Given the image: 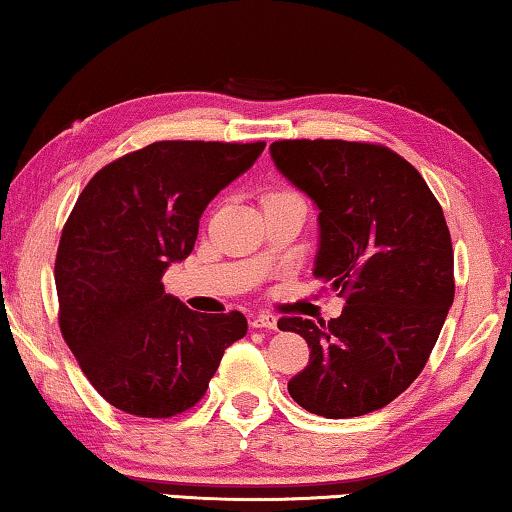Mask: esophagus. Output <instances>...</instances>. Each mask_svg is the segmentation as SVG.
Instances as JSON below:
<instances>
[{
	"label": "esophagus",
	"instance_id": "esophagus-1",
	"mask_svg": "<svg viewBox=\"0 0 512 512\" xmlns=\"http://www.w3.org/2000/svg\"><path fill=\"white\" fill-rule=\"evenodd\" d=\"M250 326H253V329L276 331L278 329V317L276 315H255L253 319H250Z\"/></svg>",
	"mask_w": 512,
	"mask_h": 512
}]
</instances>
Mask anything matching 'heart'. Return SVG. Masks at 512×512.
I'll use <instances>...</instances> for the list:
<instances>
[{
	"mask_svg": "<svg viewBox=\"0 0 512 512\" xmlns=\"http://www.w3.org/2000/svg\"><path fill=\"white\" fill-rule=\"evenodd\" d=\"M285 195H292V193H271L269 197H266V202H269V200H278V197H285Z\"/></svg>",
	"mask_w": 512,
	"mask_h": 512,
	"instance_id": "1",
	"label": "heart"
}]
</instances>
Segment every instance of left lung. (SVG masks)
Segmentation results:
<instances>
[{"label": "left lung", "mask_w": 512, "mask_h": 512, "mask_svg": "<svg viewBox=\"0 0 512 512\" xmlns=\"http://www.w3.org/2000/svg\"><path fill=\"white\" fill-rule=\"evenodd\" d=\"M269 151L319 211L312 276L347 296L329 324L278 322L310 347L287 391L324 418L370 414L421 375L453 305L444 211L416 167L379 144L280 140Z\"/></svg>", "instance_id": "left-lung-1"}]
</instances>
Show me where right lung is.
<instances>
[{"label": "right lung", "instance_id": "1", "mask_svg": "<svg viewBox=\"0 0 512 512\" xmlns=\"http://www.w3.org/2000/svg\"><path fill=\"white\" fill-rule=\"evenodd\" d=\"M266 144L154 142L94 174L61 232L59 329L91 386L126 414L170 418L207 393L241 312L200 315L165 294L200 218Z\"/></svg>", "mask_w": 512, "mask_h": 512}]
</instances>
